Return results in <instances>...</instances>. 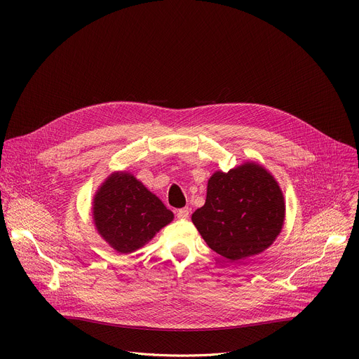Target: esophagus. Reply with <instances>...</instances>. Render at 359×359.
<instances>
[{
	"label": "esophagus",
	"mask_w": 359,
	"mask_h": 359,
	"mask_svg": "<svg viewBox=\"0 0 359 359\" xmlns=\"http://www.w3.org/2000/svg\"><path fill=\"white\" fill-rule=\"evenodd\" d=\"M189 215H190L189 208H183V209H179V210L176 212V216H177V219H180V220H186V219L189 217Z\"/></svg>",
	"instance_id": "34e87169"
}]
</instances>
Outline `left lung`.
Segmentation results:
<instances>
[{"instance_id": "obj_1", "label": "left lung", "mask_w": 359, "mask_h": 359, "mask_svg": "<svg viewBox=\"0 0 359 359\" xmlns=\"http://www.w3.org/2000/svg\"><path fill=\"white\" fill-rule=\"evenodd\" d=\"M284 216V197L274 177L260 165L245 163L209 179L206 203L191 222L213 251L237 262L270 247Z\"/></svg>"}]
</instances>
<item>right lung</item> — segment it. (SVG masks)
<instances>
[{"mask_svg": "<svg viewBox=\"0 0 359 359\" xmlns=\"http://www.w3.org/2000/svg\"><path fill=\"white\" fill-rule=\"evenodd\" d=\"M99 234L119 252H132L173 220V213L129 173H114L93 198Z\"/></svg>", "mask_w": 359, "mask_h": 359, "instance_id": "right-lung-1", "label": "right lung"}]
</instances>
